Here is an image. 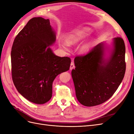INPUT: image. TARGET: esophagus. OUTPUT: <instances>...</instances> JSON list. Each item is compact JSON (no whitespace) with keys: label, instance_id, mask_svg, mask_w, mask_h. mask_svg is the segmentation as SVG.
<instances>
[{"label":"esophagus","instance_id":"1","mask_svg":"<svg viewBox=\"0 0 134 134\" xmlns=\"http://www.w3.org/2000/svg\"><path fill=\"white\" fill-rule=\"evenodd\" d=\"M75 68V64H74V63L73 62H72L70 64V70L72 69H74Z\"/></svg>","mask_w":134,"mask_h":134}]
</instances>
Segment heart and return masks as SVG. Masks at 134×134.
<instances>
[{
    "label": "heart",
    "mask_w": 134,
    "mask_h": 134,
    "mask_svg": "<svg viewBox=\"0 0 134 134\" xmlns=\"http://www.w3.org/2000/svg\"><path fill=\"white\" fill-rule=\"evenodd\" d=\"M90 29L88 28H83L80 30L75 31L74 33L69 35L66 37V41L62 40L60 42L61 45H62L65 49L67 50L69 45H74L82 41V40L87 37L90 34ZM91 45L90 42H87L82 44L80 47V51L81 52H86L89 50Z\"/></svg>",
    "instance_id": "b5f03b06"
}]
</instances>
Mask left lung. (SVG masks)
Wrapping results in <instances>:
<instances>
[{
	"mask_svg": "<svg viewBox=\"0 0 134 134\" xmlns=\"http://www.w3.org/2000/svg\"><path fill=\"white\" fill-rule=\"evenodd\" d=\"M110 58L104 59V43H100L84 55L75 58L71 71L76 97L85 106L106 102L122 82L126 71L125 45L120 37L113 38Z\"/></svg>",
	"mask_w": 134,
	"mask_h": 134,
	"instance_id": "obj_1",
	"label": "left lung"
}]
</instances>
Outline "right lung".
Returning a JSON list of instances; mask_svg holds the SVG:
<instances>
[{
  "label": "right lung",
  "mask_w": 134,
  "mask_h": 134,
  "mask_svg": "<svg viewBox=\"0 0 134 134\" xmlns=\"http://www.w3.org/2000/svg\"><path fill=\"white\" fill-rule=\"evenodd\" d=\"M55 40L50 20L35 17L19 32L12 45L13 83L20 94L34 103L48 102L54 79L70 68L71 59L55 55L50 48Z\"/></svg>",
  "instance_id": "obj_1"
}]
</instances>
